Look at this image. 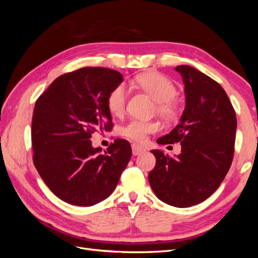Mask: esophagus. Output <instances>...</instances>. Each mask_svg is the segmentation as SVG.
Returning <instances> with one entry per match:
<instances>
[{
    "label": "esophagus",
    "mask_w": 258,
    "mask_h": 258,
    "mask_svg": "<svg viewBox=\"0 0 258 258\" xmlns=\"http://www.w3.org/2000/svg\"><path fill=\"white\" fill-rule=\"evenodd\" d=\"M143 152H145V148L144 147L140 146V145H137V144H132V154H134L135 156L142 154Z\"/></svg>",
    "instance_id": "34e87169"
}]
</instances>
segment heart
I'll return each mask as SVG.
<instances>
[{
	"mask_svg": "<svg viewBox=\"0 0 258 258\" xmlns=\"http://www.w3.org/2000/svg\"><path fill=\"white\" fill-rule=\"evenodd\" d=\"M135 83L156 101V112L163 118H172L176 113V87L167 76L158 72H145L138 75ZM128 90L123 84L117 85L107 97V108L114 116H120L126 107ZM157 129L154 121L132 119L121 129V134L137 142H143L147 135Z\"/></svg>",
	"mask_w": 258,
	"mask_h": 258,
	"instance_id": "heart-1",
	"label": "heart"
}]
</instances>
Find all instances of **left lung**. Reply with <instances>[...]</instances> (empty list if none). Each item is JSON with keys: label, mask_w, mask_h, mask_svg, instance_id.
<instances>
[{"label": "left lung", "mask_w": 258, "mask_h": 258, "mask_svg": "<svg viewBox=\"0 0 258 258\" xmlns=\"http://www.w3.org/2000/svg\"><path fill=\"white\" fill-rule=\"evenodd\" d=\"M185 86V108L177 126L157 140L158 144L181 142V154L170 157L151 151L156 166L148 182L158 199L188 208L208 199L231 166L237 117L222 86L199 70L177 66Z\"/></svg>", "instance_id": "left-lung-1"}]
</instances>
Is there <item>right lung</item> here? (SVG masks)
<instances>
[{
  "label": "right lung",
  "mask_w": 258,
  "mask_h": 258,
  "mask_svg": "<svg viewBox=\"0 0 258 258\" xmlns=\"http://www.w3.org/2000/svg\"><path fill=\"white\" fill-rule=\"evenodd\" d=\"M122 75L107 68H82L59 76L36 100L31 139L33 162L45 184L70 205L90 207L106 199L131 158L117 139L101 153L91 135L111 130L107 97Z\"/></svg>",
  "instance_id": "1"
}]
</instances>
